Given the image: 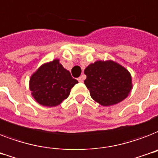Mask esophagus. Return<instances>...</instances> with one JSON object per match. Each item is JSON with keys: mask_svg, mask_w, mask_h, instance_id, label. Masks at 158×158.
<instances>
[{"mask_svg": "<svg viewBox=\"0 0 158 158\" xmlns=\"http://www.w3.org/2000/svg\"><path fill=\"white\" fill-rule=\"evenodd\" d=\"M77 80L79 82H82L83 80H84V77H83V76H81V77H78Z\"/></svg>", "mask_w": 158, "mask_h": 158, "instance_id": "obj_1", "label": "esophagus"}]
</instances>
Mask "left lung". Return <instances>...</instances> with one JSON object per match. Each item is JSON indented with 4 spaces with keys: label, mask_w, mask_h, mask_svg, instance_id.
I'll list each match as a JSON object with an SVG mask.
<instances>
[{
    "label": "left lung",
    "mask_w": 158,
    "mask_h": 158,
    "mask_svg": "<svg viewBox=\"0 0 158 158\" xmlns=\"http://www.w3.org/2000/svg\"><path fill=\"white\" fill-rule=\"evenodd\" d=\"M84 73L86 75L84 83L90 96L103 106L122 102L128 96L132 88L129 72L111 60L89 64Z\"/></svg>",
    "instance_id": "obj_1"
}]
</instances>
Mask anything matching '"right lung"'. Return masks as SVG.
Listing matches in <instances>:
<instances>
[{"mask_svg": "<svg viewBox=\"0 0 158 158\" xmlns=\"http://www.w3.org/2000/svg\"><path fill=\"white\" fill-rule=\"evenodd\" d=\"M78 83L71 73L59 64V59L43 64L30 79V89L37 103L55 107L69 97L70 90Z\"/></svg>", "mask_w": 158, "mask_h": 158, "instance_id": "obj_1", "label": "right lung"}]
</instances>
